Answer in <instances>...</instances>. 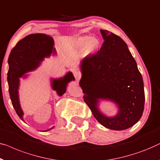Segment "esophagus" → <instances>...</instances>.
<instances>
[{
    "label": "esophagus",
    "mask_w": 160,
    "mask_h": 160,
    "mask_svg": "<svg viewBox=\"0 0 160 160\" xmlns=\"http://www.w3.org/2000/svg\"><path fill=\"white\" fill-rule=\"evenodd\" d=\"M73 76H74V77L76 78V80L79 79L80 77H81V74L78 72H77V71H75V72L73 73Z\"/></svg>",
    "instance_id": "34e87169"
}]
</instances>
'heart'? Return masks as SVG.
I'll use <instances>...</instances> for the list:
<instances>
[{
    "mask_svg": "<svg viewBox=\"0 0 160 160\" xmlns=\"http://www.w3.org/2000/svg\"><path fill=\"white\" fill-rule=\"evenodd\" d=\"M68 45L71 50L76 51L82 49L83 56L90 57L98 50L100 41L96 37L76 36L68 41Z\"/></svg>",
    "mask_w": 160,
    "mask_h": 160,
    "instance_id": "heart-1",
    "label": "heart"
}]
</instances>
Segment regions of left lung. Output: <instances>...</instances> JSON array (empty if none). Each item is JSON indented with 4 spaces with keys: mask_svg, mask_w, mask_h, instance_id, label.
I'll return each mask as SVG.
<instances>
[{
    "mask_svg": "<svg viewBox=\"0 0 160 160\" xmlns=\"http://www.w3.org/2000/svg\"><path fill=\"white\" fill-rule=\"evenodd\" d=\"M104 42L95 55L81 61L79 85L84 100L94 116L105 128L122 131L131 128L142 116L144 89L142 76L126 43L120 37L101 29ZM117 105V114L101 112V101Z\"/></svg>",
    "mask_w": 160,
    "mask_h": 160,
    "instance_id": "8db88e82",
    "label": "left lung"
}]
</instances>
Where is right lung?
I'll return each instance as SVG.
<instances>
[{"instance_id":"1","label":"right lung","mask_w":160,"mask_h":160,"mask_svg":"<svg viewBox=\"0 0 160 160\" xmlns=\"http://www.w3.org/2000/svg\"><path fill=\"white\" fill-rule=\"evenodd\" d=\"M55 54L56 50L54 48V40L52 37L38 33L29 34L21 40L9 55L8 60L9 68L7 73L9 94L13 108L18 117L24 122H25L24 112L21 107L18 94L19 78H27L29 74L25 75V73L36 70L45 58H49L51 55ZM74 80L72 72L68 71L62 77L50 78V85L58 95L61 97L66 92L68 83ZM54 127L43 131H48Z\"/></svg>"}]
</instances>
